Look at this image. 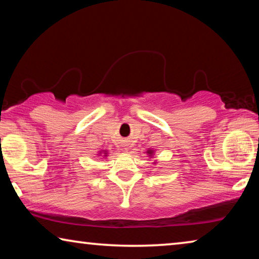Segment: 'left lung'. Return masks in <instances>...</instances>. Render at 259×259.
Here are the masks:
<instances>
[{"label":"left lung","instance_id":"left-lung-1","mask_svg":"<svg viewBox=\"0 0 259 259\" xmlns=\"http://www.w3.org/2000/svg\"><path fill=\"white\" fill-rule=\"evenodd\" d=\"M153 153V151H149V154H152Z\"/></svg>","mask_w":259,"mask_h":259}]
</instances>
